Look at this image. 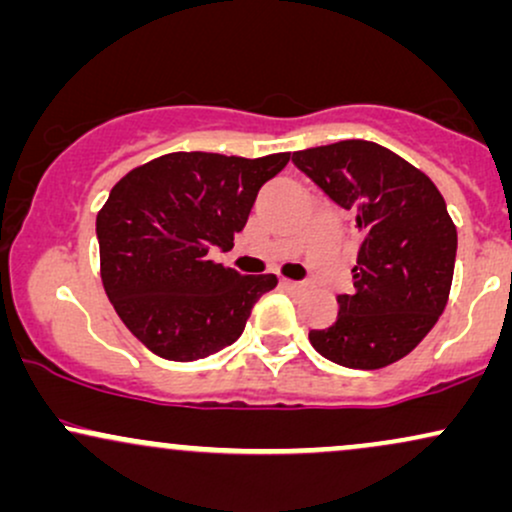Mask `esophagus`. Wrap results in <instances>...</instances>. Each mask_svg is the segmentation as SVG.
<instances>
[{"label":"esophagus","mask_w":512,"mask_h":512,"mask_svg":"<svg viewBox=\"0 0 512 512\" xmlns=\"http://www.w3.org/2000/svg\"><path fill=\"white\" fill-rule=\"evenodd\" d=\"M281 284H284L289 291H303V289H305L303 281H289V279H284V281H281Z\"/></svg>","instance_id":"obj_1"}]
</instances>
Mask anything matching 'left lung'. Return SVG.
I'll list each match as a JSON object with an SVG mask.
<instances>
[{
  "label": "left lung",
  "mask_w": 512,
  "mask_h": 512,
  "mask_svg": "<svg viewBox=\"0 0 512 512\" xmlns=\"http://www.w3.org/2000/svg\"><path fill=\"white\" fill-rule=\"evenodd\" d=\"M293 163L361 233L354 293L337 296V320L310 330L317 354L358 370L385 368L416 349L448 303L457 228L426 173L363 139L293 151Z\"/></svg>",
  "instance_id": "obj_1"
}]
</instances>
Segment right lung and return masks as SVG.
<instances>
[{
	"label": "right lung",
	"instance_id": "obj_1",
	"mask_svg": "<svg viewBox=\"0 0 512 512\" xmlns=\"http://www.w3.org/2000/svg\"><path fill=\"white\" fill-rule=\"evenodd\" d=\"M291 154L175 151L129 170L98 211L103 289L127 330L168 361H197L243 334L274 274L209 260L231 250L257 192Z\"/></svg>",
	"mask_w": 512,
	"mask_h": 512
}]
</instances>
